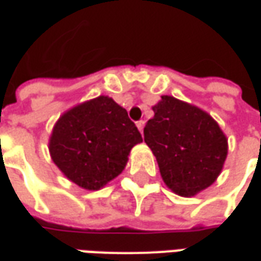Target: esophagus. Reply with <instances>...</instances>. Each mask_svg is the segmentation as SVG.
<instances>
[{
    "instance_id": "34e87169",
    "label": "esophagus",
    "mask_w": 261,
    "mask_h": 261,
    "mask_svg": "<svg viewBox=\"0 0 261 261\" xmlns=\"http://www.w3.org/2000/svg\"><path fill=\"white\" fill-rule=\"evenodd\" d=\"M136 126H138V129H139L140 134H143V127H145V121H139L138 123H136Z\"/></svg>"
}]
</instances>
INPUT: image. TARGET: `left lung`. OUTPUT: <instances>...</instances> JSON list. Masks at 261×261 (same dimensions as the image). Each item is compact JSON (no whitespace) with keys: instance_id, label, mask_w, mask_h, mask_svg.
Wrapping results in <instances>:
<instances>
[{"instance_id":"8db88e82","label":"left lung","mask_w":261,"mask_h":261,"mask_svg":"<svg viewBox=\"0 0 261 261\" xmlns=\"http://www.w3.org/2000/svg\"><path fill=\"white\" fill-rule=\"evenodd\" d=\"M143 130L164 184L181 197L212 186L228 156V139L212 116L195 105L162 95Z\"/></svg>"}]
</instances>
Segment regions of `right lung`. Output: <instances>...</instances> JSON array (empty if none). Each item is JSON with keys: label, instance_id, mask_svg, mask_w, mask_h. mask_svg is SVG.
<instances>
[{"label": "right lung", "instance_id": "obj_1", "mask_svg": "<svg viewBox=\"0 0 261 261\" xmlns=\"http://www.w3.org/2000/svg\"><path fill=\"white\" fill-rule=\"evenodd\" d=\"M142 135L127 112L110 97L66 111L53 126L49 151L59 170L84 190L97 191L121 174Z\"/></svg>", "mask_w": 261, "mask_h": 261}]
</instances>
